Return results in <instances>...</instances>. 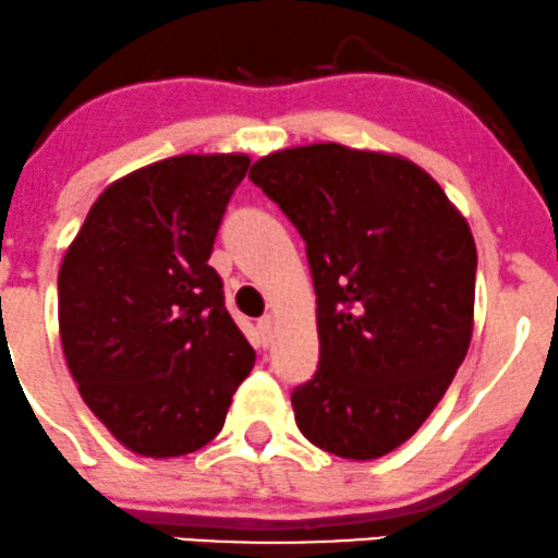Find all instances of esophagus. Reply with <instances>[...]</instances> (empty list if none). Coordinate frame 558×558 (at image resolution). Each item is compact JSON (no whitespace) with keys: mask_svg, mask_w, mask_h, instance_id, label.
I'll use <instances>...</instances> for the list:
<instances>
[{"mask_svg":"<svg viewBox=\"0 0 558 558\" xmlns=\"http://www.w3.org/2000/svg\"><path fill=\"white\" fill-rule=\"evenodd\" d=\"M257 329H259V335H263V340H265V344L272 340V331H275V319L272 316H265V319H259L257 322Z\"/></svg>","mask_w":558,"mask_h":558,"instance_id":"1","label":"esophagus"}]
</instances>
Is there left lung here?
<instances>
[{
    "label": "left lung",
    "mask_w": 558,
    "mask_h": 558,
    "mask_svg": "<svg viewBox=\"0 0 558 558\" xmlns=\"http://www.w3.org/2000/svg\"><path fill=\"white\" fill-rule=\"evenodd\" d=\"M250 178L306 242L319 368L293 391L316 448L373 461L448 391L474 335L476 244L442 187L399 154L308 144Z\"/></svg>",
    "instance_id": "1"
}]
</instances>
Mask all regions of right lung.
<instances>
[{
    "instance_id": "add662e5",
    "label": "right lung",
    "mask_w": 558,
    "mask_h": 558,
    "mask_svg": "<svg viewBox=\"0 0 558 558\" xmlns=\"http://www.w3.org/2000/svg\"><path fill=\"white\" fill-rule=\"evenodd\" d=\"M246 154H182L102 190L59 270V335L84 404L144 458L221 433L255 350L208 265Z\"/></svg>"
}]
</instances>
